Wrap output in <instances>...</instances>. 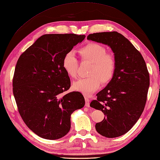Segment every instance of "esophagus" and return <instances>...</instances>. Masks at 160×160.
I'll list each match as a JSON object with an SVG mask.
<instances>
[{"label":"esophagus","mask_w":160,"mask_h":160,"mask_svg":"<svg viewBox=\"0 0 160 160\" xmlns=\"http://www.w3.org/2000/svg\"><path fill=\"white\" fill-rule=\"evenodd\" d=\"M84 98H85V101H86L85 105H86V106H87V107L88 108L89 106H90V100H89V99L87 96H85Z\"/></svg>","instance_id":"esophagus-1"}]
</instances>
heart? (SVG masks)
Masks as SVG:
<instances>
[{
  "mask_svg": "<svg viewBox=\"0 0 160 160\" xmlns=\"http://www.w3.org/2000/svg\"><path fill=\"white\" fill-rule=\"evenodd\" d=\"M82 61L91 63L89 76L79 79L73 84V88L84 95L92 93L99 88L101 81L105 84L112 79L115 73L116 62L114 57L107 53L106 48L97 43H88L79 49ZM62 67L67 74L75 78L78 75L79 61L75 53L69 51L63 57Z\"/></svg>",
  "mask_w": 160,
  "mask_h": 160,
  "instance_id": "b5f03b06",
  "label": "heart"
}]
</instances>
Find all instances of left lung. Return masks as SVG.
<instances>
[{
    "mask_svg": "<svg viewBox=\"0 0 160 160\" xmlns=\"http://www.w3.org/2000/svg\"><path fill=\"white\" fill-rule=\"evenodd\" d=\"M87 39L109 46L116 62L112 79L90 104L105 115L95 128L105 137H120L132 128L145 108L149 87L145 61L133 44L117 32L91 34Z\"/></svg>",
    "mask_w": 160,
    "mask_h": 160,
    "instance_id": "1",
    "label": "left lung"
}]
</instances>
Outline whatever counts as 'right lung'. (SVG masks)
<instances>
[{
	"label": "right lung",
	"instance_id": "add662e5",
	"mask_svg": "<svg viewBox=\"0 0 160 160\" xmlns=\"http://www.w3.org/2000/svg\"><path fill=\"white\" fill-rule=\"evenodd\" d=\"M85 35L44 34L20 55L13 78V92L25 124L40 137L55 140L66 135L70 118L85 101L70 88L62 67L64 55L81 42Z\"/></svg>",
	"mask_w": 160,
	"mask_h": 160
}]
</instances>
